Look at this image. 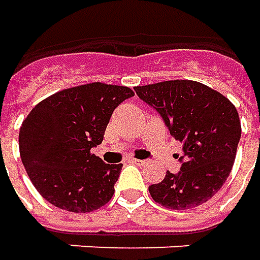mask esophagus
<instances>
[{"mask_svg": "<svg viewBox=\"0 0 260 260\" xmlns=\"http://www.w3.org/2000/svg\"><path fill=\"white\" fill-rule=\"evenodd\" d=\"M130 161H132V163H134V165H139V166H144V165H147V160H139V158H132Z\"/></svg>", "mask_w": 260, "mask_h": 260, "instance_id": "34e87169", "label": "esophagus"}]
</instances>
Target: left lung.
Wrapping results in <instances>:
<instances>
[{"label": "left lung", "instance_id": "left-lung-1", "mask_svg": "<svg viewBox=\"0 0 260 260\" xmlns=\"http://www.w3.org/2000/svg\"><path fill=\"white\" fill-rule=\"evenodd\" d=\"M134 90L183 143L180 172H167L161 182L151 184L153 200L175 210L207 202L223 186L236 157L242 134L236 107L223 94L191 80L161 81Z\"/></svg>", "mask_w": 260, "mask_h": 260}]
</instances>
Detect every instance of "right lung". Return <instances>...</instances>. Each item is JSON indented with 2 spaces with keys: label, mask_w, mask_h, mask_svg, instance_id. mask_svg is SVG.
I'll return each mask as SVG.
<instances>
[{
  "label": "right lung",
  "mask_w": 260,
  "mask_h": 260,
  "mask_svg": "<svg viewBox=\"0 0 260 260\" xmlns=\"http://www.w3.org/2000/svg\"><path fill=\"white\" fill-rule=\"evenodd\" d=\"M124 85L90 83L40 102L22 121L20 154L29 180L55 207L87 213L107 205L123 165L91 153L114 109L133 97Z\"/></svg>",
  "instance_id": "obj_1"
}]
</instances>
